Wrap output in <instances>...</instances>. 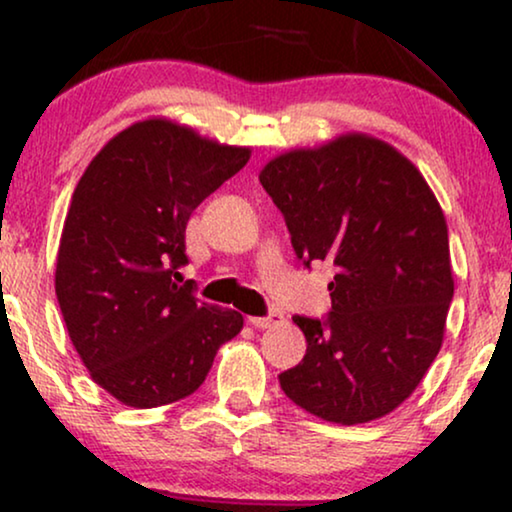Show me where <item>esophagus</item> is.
Segmentation results:
<instances>
[{
    "instance_id": "34e87169",
    "label": "esophagus",
    "mask_w": 512,
    "mask_h": 512,
    "mask_svg": "<svg viewBox=\"0 0 512 512\" xmlns=\"http://www.w3.org/2000/svg\"><path fill=\"white\" fill-rule=\"evenodd\" d=\"M281 320H284V317H281L279 313H269V315H264V317H248V322H250L252 327H255V330H267V327L279 325Z\"/></svg>"
}]
</instances>
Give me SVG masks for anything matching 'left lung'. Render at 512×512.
<instances>
[{"label": "left lung", "mask_w": 512, "mask_h": 512, "mask_svg": "<svg viewBox=\"0 0 512 512\" xmlns=\"http://www.w3.org/2000/svg\"><path fill=\"white\" fill-rule=\"evenodd\" d=\"M260 182L298 260L334 267L327 317H293L308 349L279 375L281 390L332 424L390 414L438 356L455 293L436 195L409 158L368 134L276 156Z\"/></svg>", "instance_id": "obj_1"}]
</instances>
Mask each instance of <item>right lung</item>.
I'll return each instance as SVG.
<instances>
[{"label": "right lung", "mask_w": 512, "mask_h": 512, "mask_svg": "<svg viewBox=\"0 0 512 512\" xmlns=\"http://www.w3.org/2000/svg\"><path fill=\"white\" fill-rule=\"evenodd\" d=\"M250 149L166 117L122 129L88 163L57 252L55 291L76 354L127 407L192 395L243 315L178 284L192 211L248 163Z\"/></svg>", "instance_id": "obj_1"}]
</instances>
